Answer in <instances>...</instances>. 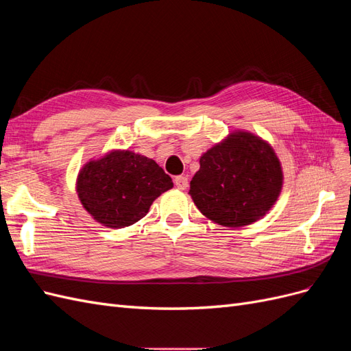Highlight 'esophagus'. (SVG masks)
<instances>
[{"instance_id": "1", "label": "esophagus", "mask_w": 351, "mask_h": 351, "mask_svg": "<svg viewBox=\"0 0 351 351\" xmlns=\"http://www.w3.org/2000/svg\"><path fill=\"white\" fill-rule=\"evenodd\" d=\"M174 184H176L177 189H180V190H186V189L189 187V180H187V177H184V176H177V177L174 178Z\"/></svg>"}]
</instances>
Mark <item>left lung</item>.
<instances>
[{
  "instance_id": "left-lung-1",
  "label": "left lung",
  "mask_w": 351,
  "mask_h": 351,
  "mask_svg": "<svg viewBox=\"0 0 351 351\" xmlns=\"http://www.w3.org/2000/svg\"><path fill=\"white\" fill-rule=\"evenodd\" d=\"M189 195L210 221L228 228L253 224L277 202L281 162L272 146L250 132L236 130L200 156Z\"/></svg>"
}]
</instances>
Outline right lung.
<instances>
[{"instance_id": "obj_1", "label": "right lung", "mask_w": 351, "mask_h": 351, "mask_svg": "<svg viewBox=\"0 0 351 351\" xmlns=\"http://www.w3.org/2000/svg\"><path fill=\"white\" fill-rule=\"evenodd\" d=\"M173 189V180L154 159L115 149L84 164L76 192L90 217L108 228L142 219L156 197Z\"/></svg>"}]
</instances>
